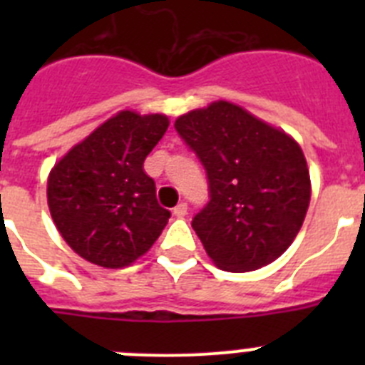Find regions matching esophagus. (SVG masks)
I'll list each match as a JSON object with an SVG mask.
<instances>
[{"label":"esophagus","mask_w":365,"mask_h":365,"mask_svg":"<svg viewBox=\"0 0 365 365\" xmlns=\"http://www.w3.org/2000/svg\"><path fill=\"white\" fill-rule=\"evenodd\" d=\"M186 214H188V205H186V202H179V205L173 208V215H175V217H185Z\"/></svg>","instance_id":"obj_1"}]
</instances>
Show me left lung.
Returning <instances> with one entry per match:
<instances>
[{
	"mask_svg": "<svg viewBox=\"0 0 365 365\" xmlns=\"http://www.w3.org/2000/svg\"><path fill=\"white\" fill-rule=\"evenodd\" d=\"M175 130L206 170L210 201L192 221L206 254L228 272L278 259L311 201L298 143L225 100L179 117Z\"/></svg>",
	"mask_w": 365,
	"mask_h": 365,
	"instance_id": "obj_1",
	"label": "left lung"
}]
</instances>
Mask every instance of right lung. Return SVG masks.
<instances>
[{"instance_id": "right-lung-1", "label": "right lung", "mask_w": 365, "mask_h": 365, "mask_svg": "<svg viewBox=\"0 0 365 365\" xmlns=\"http://www.w3.org/2000/svg\"><path fill=\"white\" fill-rule=\"evenodd\" d=\"M168 125L164 115L120 111L54 164L47 180L51 215L83 259L122 269L164 230L172 214L157 202L143 166Z\"/></svg>"}]
</instances>
